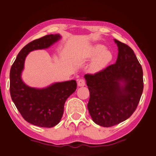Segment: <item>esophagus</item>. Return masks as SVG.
<instances>
[{
    "instance_id": "34e87169",
    "label": "esophagus",
    "mask_w": 156,
    "mask_h": 156,
    "mask_svg": "<svg viewBox=\"0 0 156 156\" xmlns=\"http://www.w3.org/2000/svg\"><path fill=\"white\" fill-rule=\"evenodd\" d=\"M85 85V81L83 79H80L78 81V87H84Z\"/></svg>"
}]
</instances>
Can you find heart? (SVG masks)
<instances>
[{
    "instance_id": "obj_1",
    "label": "heart",
    "mask_w": 156,
    "mask_h": 156,
    "mask_svg": "<svg viewBox=\"0 0 156 156\" xmlns=\"http://www.w3.org/2000/svg\"><path fill=\"white\" fill-rule=\"evenodd\" d=\"M80 58L85 61L94 58L90 65L89 70L92 73H97L105 68L112 61L113 56L112 52L106 49L103 45L95 44L84 51Z\"/></svg>"
}]
</instances>
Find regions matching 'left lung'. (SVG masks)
<instances>
[{"label": "left lung", "instance_id": "1", "mask_svg": "<svg viewBox=\"0 0 156 156\" xmlns=\"http://www.w3.org/2000/svg\"><path fill=\"white\" fill-rule=\"evenodd\" d=\"M118 47L116 63L84 78L89 90L87 107L93 121L111 127L127 119L139 103L143 90V73L134 51L114 39Z\"/></svg>", "mask_w": 156, "mask_h": 156}]
</instances>
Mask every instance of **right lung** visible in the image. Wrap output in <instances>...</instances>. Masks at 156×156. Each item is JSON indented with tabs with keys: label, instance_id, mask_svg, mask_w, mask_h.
<instances>
[{
	"label": "right lung",
	"instance_id": "add662e5",
	"mask_svg": "<svg viewBox=\"0 0 156 156\" xmlns=\"http://www.w3.org/2000/svg\"><path fill=\"white\" fill-rule=\"evenodd\" d=\"M59 34H50L26 45L17 56L10 70V93L17 109L27 122L42 127H52L60 122L64 104L75 92L76 81L54 83L44 88L31 87L24 83L22 73L27 55L33 50L47 49L60 40Z\"/></svg>",
	"mask_w": 156,
	"mask_h": 156
}]
</instances>
